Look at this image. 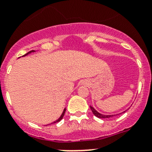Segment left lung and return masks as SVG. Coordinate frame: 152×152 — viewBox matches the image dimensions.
<instances>
[{
	"instance_id": "obj_1",
	"label": "left lung",
	"mask_w": 152,
	"mask_h": 152,
	"mask_svg": "<svg viewBox=\"0 0 152 152\" xmlns=\"http://www.w3.org/2000/svg\"><path fill=\"white\" fill-rule=\"evenodd\" d=\"M90 107H91V110H92L93 113H94L96 117H99V118L104 119V118H110V117H113V115H104V114H102V113H99L97 110H96L95 109H94V107H92V106H90ZM124 112H126V111H124ZM124 112H123V113H124ZM114 116H115V115H114Z\"/></svg>"
}]
</instances>
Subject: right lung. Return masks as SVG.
Returning <instances> with one entry per match:
<instances>
[{
	"label": "right lung",
	"mask_w": 152,
	"mask_h": 152,
	"mask_svg": "<svg viewBox=\"0 0 152 152\" xmlns=\"http://www.w3.org/2000/svg\"><path fill=\"white\" fill-rule=\"evenodd\" d=\"M32 52H35V50H31V51H29V52H28L27 53H26L25 54V55H23V56H26V55H28V54H29V53H32ZM65 110H66V108H64V110H63V112H62V113H61V117H59V118L58 119V120H56L55 122H53V123H58V122H59V121H61V120H62V118H63V117H64V113H65Z\"/></svg>",
	"instance_id": "obj_1"
}]
</instances>
